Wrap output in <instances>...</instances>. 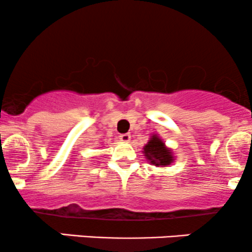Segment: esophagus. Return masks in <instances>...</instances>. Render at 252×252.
Listing matches in <instances>:
<instances>
[{
  "instance_id": "obj_1",
  "label": "esophagus",
  "mask_w": 252,
  "mask_h": 252,
  "mask_svg": "<svg viewBox=\"0 0 252 252\" xmlns=\"http://www.w3.org/2000/svg\"><path fill=\"white\" fill-rule=\"evenodd\" d=\"M130 138H131V135L130 134H122L120 136V140L123 141V142H129Z\"/></svg>"
}]
</instances>
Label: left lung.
I'll return each mask as SVG.
<instances>
[{"label": "left lung", "mask_w": 252, "mask_h": 252, "mask_svg": "<svg viewBox=\"0 0 252 252\" xmlns=\"http://www.w3.org/2000/svg\"><path fill=\"white\" fill-rule=\"evenodd\" d=\"M143 154L155 166L167 167L173 162V154L170 149L164 146V143L158 136H152L149 142L144 146Z\"/></svg>", "instance_id": "obj_1"}]
</instances>
